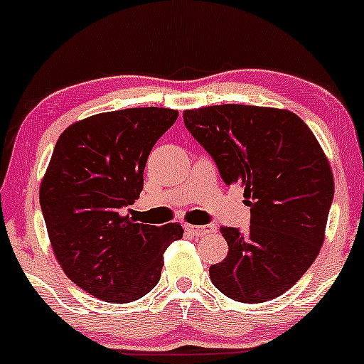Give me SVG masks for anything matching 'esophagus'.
<instances>
[{
	"mask_svg": "<svg viewBox=\"0 0 364 364\" xmlns=\"http://www.w3.org/2000/svg\"><path fill=\"white\" fill-rule=\"evenodd\" d=\"M185 230L190 234V236L200 237V236H205V234H209V232H215V225L200 227V225H190V223H186Z\"/></svg>",
	"mask_w": 364,
	"mask_h": 364,
	"instance_id": "1",
	"label": "esophagus"
}]
</instances>
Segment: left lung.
I'll return each mask as SVG.
<instances>
[{"mask_svg":"<svg viewBox=\"0 0 364 364\" xmlns=\"http://www.w3.org/2000/svg\"><path fill=\"white\" fill-rule=\"evenodd\" d=\"M225 185L245 188L250 229L222 227L225 260L209 267L213 285L240 303L287 292L324 243L335 181L328 159L301 117L255 105H211L183 112Z\"/></svg>","mask_w":364,"mask_h":364,"instance_id":"left-lung-1","label":"left lung"}]
</instances>
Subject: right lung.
<instances>
[{
  "label": "right lung",
  "mask_w": 364,
  "mask_h": 364,
  "mask_svg": "<svg viewBox=\"0 0 364 364\" xmlns=\"http://www.w3.org/2000/svg\"><path fill=\"white\" fill-rule=\"evenodd\" d=\"M178 111L135 107L70 124L54 146L40 208L58 262L82 291L130 303L160 280L164 252L179 223H137L124 215L144 186V167ZM130 211V209H128Z\"/></svg>",
  "instance_id": "add662e5"
}]
</instances>
